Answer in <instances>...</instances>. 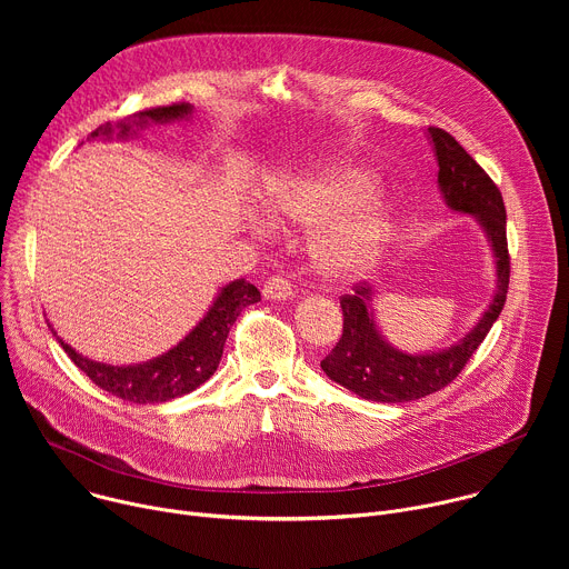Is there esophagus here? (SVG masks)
Masks as SVG:
<instances>
[{"instance_id": "34e87169", "label": "esophagus", "mask_w": 569, "mask_h": 569, "mask_svg": "<svg viewBox=\"0 0 569 569\" xmlns=\"http://www.w3.org/2000/svg\"><path fill=\"white\" fill-rule=\"evenodd\" d=\"M292 295H295L292 286L283 277H272L263 286V297L270 301H286V299H292Z\"/></svg>"}]
</instances>
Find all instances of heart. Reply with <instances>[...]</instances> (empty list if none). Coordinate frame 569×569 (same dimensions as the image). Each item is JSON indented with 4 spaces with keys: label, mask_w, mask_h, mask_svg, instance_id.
<instances>
[{
    "label": "heart",
    "mask_w": 569,
    "mask_h": 569,
    "mask_svg": "<svg viewBox=\"0 0 569 569\" xmlns=\"http://www.w3.org/2000/svg\"><path fill=\"white\" fill-rule=\"evenodd\" d=\"M376 173L358 161L333 159L299 176H277L266 184V213L283 227L312 231L308 254L315 270L333 283L367 277L398 229V204L373 191ZM252 229L266 231L261 218Z\"/></svg>",
    "instance_id": "heart-1"
}]
</instances>
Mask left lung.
Segmentation results:
<instances>
[{"label": "left lung", "instance_id": "1", "mask_svg": "<svg viewBox=\"0 0 569 569\" xmlns=\"http://www.w3.org/2000/svg\"><path fill=\"white\" fill-rule=\"evenodd\" d=\"M428 141L439 167L437 184L446 207L455 213L472 216L493 252L496 290L489 306L477 317L472 329L457 342L432 351H402L380 331L376 319V290L367 283L345 295V331L336 349L321 360L331 380L373 402H410L443 389L466 367L468 358L483 342L500 317L509 290L507 209L500 189L483 173L459 141L441 128H428Z\"/></svg>", "mask_w": 569, "mask_h": 569}]
</instances>
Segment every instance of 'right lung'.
Returning a JSON list of instances; mask_svg holds the SVG:
<instances>
[{
  "instance_id": "right-lung-1",
  "label": "right lung",
  "mask_w": 569,
  "mask_h": 569,
  "mask_svg": "<svg viewBox=\"0 0 569 569\" xmlns=\"http://www.w3.org/2000/svg\"><path fill=\"white\" fill-rule=\"evenodd\" d=\"M193 117V106L178 103L169 108H152L137 112L123 121L106 123L97 128L90 134V141L103 139L110 141L121 139H134L146 126H164V123H187ZM261 301V292L248 283L246 279H233L224 283L202 319L196 327L167 353H161L146 362L134 365H108L92 360L83 353H78L73 347H69L62 338H58L56 329H49L56 336L58 345L64 349V353L71 358V362L83 371L94 385H99L103 391L139 402V405H152V402H167L178 396L191 393L196 387L207 382L213 371L220 365L224 340L229 336V329L233 327L236 317L240 310Z\"/></svg>"
}]
</instances>
